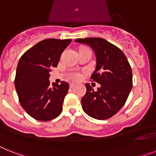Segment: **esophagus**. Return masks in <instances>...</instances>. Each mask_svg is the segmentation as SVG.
<instances>
[{
    "instance_id": "1",
    "label": "esophagus",
    "mask_w": 156,
    "mask_h": 156,
    "mask_svg": "<svg viewBox=\"0 0 156 156\" xmlns=\"http://www.w3.org/2000/svg\"><path fill=\"white\" fill-rule=\"evenodd\" d=\"M74 86H75V84H74V83H70V84H69V87H73Z\"/></svg>"
}]
</instances>
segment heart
I'll list each match as a JSON object with an SVG mask.
<instances>
[{"mask_svg": "<svg viewBox=\"0 0 156 156\" xmlns=\"http://www.w3.org/2000/svg\"><path fill=\"white\" fill-rule=\"evenodd\" d=\"M69 78L72 80H77L80 78V74L79 73H72L69 75Z\"/></svg>", "mask_w": 156, "mask_h": 156, "instance_id": "heart-1", "label": "heart"}]
</instances>
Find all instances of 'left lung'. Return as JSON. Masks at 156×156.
<instances>
[{"mask_svg":"<svg viewBox=\"0 0 156 156\" xmlns=\"http://www.w3.org/2000/svg\"><path fill=\"white\" fill-rule=\"evenodd\" d=\"M75 42L89 45L94 51L96 69L90 80L100 84L94 90L86 83L87 92L81 99L83 109L94 119H108L126 103L133 86L131 67L123 52L106 40L90 37Z\"/></svg>","mask_w":156,"mask_h":156,"instance_id":"1","label":"left lung"}]
</instances>
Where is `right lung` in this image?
I'll list each match as a JSON object with an SVG mask.
<instances>
[{
  "label": "right lung",
  "mask_w": 156,
  "mask_h": 156,
  "mask_svg": "<svg viewBox=\"0 0 156 156\" xmlns=\"http://www.w3.org/2000/svg\"><path fill=\"white\" fill-rule=\"evenodd\" d=\"M71 39H46L40 41L23 54L16 69L15 87L22 107L37 120L55 119L62 111L69 83L49 81L53 67H57L63 51Z\"/></svg>",
  "instance_id": "add662e5"
}]
</instances>
